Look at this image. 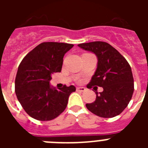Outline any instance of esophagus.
I'll return each instance as SVG.
<instances>
[{"mask_svg":"<svg viewBox=\"0 0 148 148\" xmlns=\"http://www.w3.org/2000/svg\"><path fill=\"white\" fill-rule=\"evenodd\" d=\"M76 90L78 92H84L86 90V89L84 87H78L76 88Z\"/></svg>","mask_w":148,"mask_h":148,"instance_id":"34e87169","label":"esophagus"}]
</instances>
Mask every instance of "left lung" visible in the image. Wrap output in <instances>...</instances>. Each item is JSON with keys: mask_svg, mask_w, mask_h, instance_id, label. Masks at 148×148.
<instances>
[{"mask_svg": "<svg viewBox=\"0 0 148 148\" xmlns=\"http://www.w3.org/2000/svg\"><path fill=\"white\" fill-rule=\"evenodd\" d=\"M78 46L84 50L93 53L98 59L96 70L87 87H103L101 92H95V101L86 104V107L90 112L102 118H113L118 116L127 108L134 90L130 64L108 43L93 41Z\"/></svg>", "mask_w": 148, "mask_h": 148, "instance_id": "left-lung-1", "label": "left lung"}]
</instances>
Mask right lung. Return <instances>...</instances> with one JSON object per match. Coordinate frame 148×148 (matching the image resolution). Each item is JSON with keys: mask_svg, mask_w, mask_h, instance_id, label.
<instances>
[{"mask_svg": "<svg viewBox=\"0 0 148 148\" xmlns=\"http://www.w3.org/2000/svg\"><path fill=\"white\" fill-rule=\"evenodd\" d=\"M73 44L44 42L23 58L18 66L15 88L18 100L32 118L50 121L64 112L73 85L58 90L50 85L52 75L61 71L64 54Z\"/></svg>", "mask_w": 148, "mask_h": 148, "instance_id": "1", "label": "right lung"}]
</instances>
